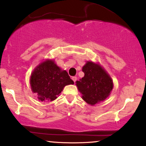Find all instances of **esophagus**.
<instances>
[{
    "instance_id": "34e87169",
    "label": "esophagus",
    "mask_w": 146,
    "mask_h": 146,
    "mask_svg": "<svg viewBox=\"0 0 146 146\" xmlns=\"http://www.w3.org/2000/svg\"><path fill=\"white\" fill-rule=\"evenodd\" d=\"M72 80H73V82H76V80H77V77H76V76L72 77Z\"/></svg>"
}]
</instances>
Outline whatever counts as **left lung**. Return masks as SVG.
Segmentation results:
<instances>
[{"mask_svg":"<svg viewBox=\"0 0 146 146\" xmlns=\"http://www.w3.org/2000/svg\"><path fill=\"white\" fill-rule=\"evenodd\" d=\"M84 76L76 81L82 98L93 105L108 98L113 87V80L107 72L98 63L88 61L82 67Z\"/></svg>","mask_w":146,"mask_h":146,"instance_id":"1","label":"left lung"}]
</instances>
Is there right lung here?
<instances>
[{"instance_id": "obj_1", "label": "right lung", "mask_w": 146, "mask_h": 146, "mask_svg": "<svg viewBox=\"0 0 146 146\" xmlns=\"http://www.w3.org/2000/svg\"><path fill=\"white\" fill-rule=\"evenodd\" d=\"M31 90L41 101H53L68 84L74 82L66 70H62L53 60L43 61L35 67L30 78Z\"/></svg>"}]
</instances>
